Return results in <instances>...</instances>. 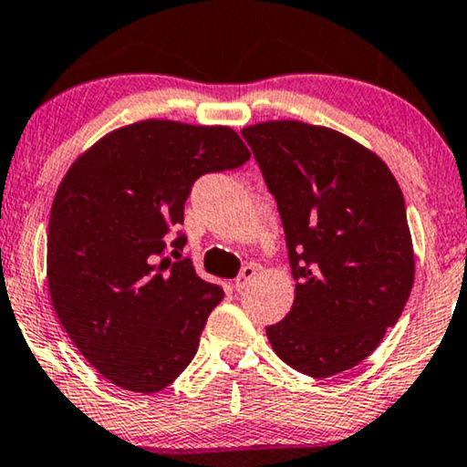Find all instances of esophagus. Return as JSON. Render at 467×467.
I'll use <instances>...</instances> for the list:
<instances>
[{
	"label": "esophagus",
	"instance_id": "1",
	"mask_svg": "<svg viewBox=\"0 0 467 467\" xmlns=\"http://www.w3.org/2000/svg\"><path fill=\"white\" fill-rule=\"evenodd\" d=\"M254 274H257V267H254V265H244V267H242L240 276L235 278V283H234L235 291H242V289H244V286H246L248 283H251V280L254 278Z\"/></svg>",
	"mask_w": 467,
	"mask_h": 467
}]
</instances>
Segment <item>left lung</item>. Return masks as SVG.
Returning a JSON list of instances; mask_svg holds the SVG:
<instances>
[{
	"mask_svg": "<svg viewBox=\"0 0 467 467\" xmlns=\"http://www.w3.org/2000/svg\"><path fill=\"white\" fill-rule=\"evenodd\" d=\"M278 203L296 299L265 327L274 353L327 379L393 327L414 283L404 195L387 163L344 133L299 120L242 130Z\"/></svg>",
	"mask_w": 467,
	"mask_h": 467,
	"instance_id": "left-lung-1",
	"label": "left lung"
}]
</instances>
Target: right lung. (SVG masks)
<instances>
[{"label":"right lung","mask_w":467,"mask_h":467,"mask_svg":"<svg viewBox=\"0 0 467 467\" xmlns=\"http://www.w3.org/2000/svg\"><path fill=\"white\" fill-rule=\"evenodd\" d=\"M251 152L232 127L149 119L114 130L72 163L48 221V291L80 355L112 385L157 393L200 347L221 286L181 259L197 178L240 168Z\"/></svg>","instance_id":"add662e5"}]
</instances>
